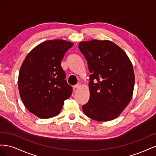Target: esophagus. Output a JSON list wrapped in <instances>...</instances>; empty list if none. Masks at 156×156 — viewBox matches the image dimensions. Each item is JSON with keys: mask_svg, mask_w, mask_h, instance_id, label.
<instances>
[{"mask_svg": "<svg viewBox=\"0 0 156 156\" xmlns=\"http://www.w3.org/2000/svg\"><path fill=\"white\" fill-rule=\"evenodd\" d=\"M80 87H81V83H78L77 84H75V86H73V88H74V89H75V88H79Z\"/></svg>", "mask_w": 156, "mask_h": 156, "instance_id": "1", "label": "esophagus"}]
</instances>
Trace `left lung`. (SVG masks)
Returning <instances> with one entry per match:
<instances>
[{
	"label": "left lung",
	"instance_id": "obj_1",
	"mask_svg": "<svg viewBox=\"0 0 156 156\" xmlns=\"http://www.w3.org/2000/svg\"><path fill=\"white\" fill-rule=\"evenodd\" d=\"M78 47L91 73L90 99L83 105L84 113L99 122L116 119L133 96L135 74L129 57L109 40L81 41Z\"/></svg>",
	"mask_w": 156,
	"mask_h": 156
}]
</instances>
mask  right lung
I'll list each match as a JSON object with an SVG mask.
<instances>
[{
  "label": "right lung",
  "mask_w": 156,
  "mask_h": 156,
  "mask_svg": "<svg viewBox=\"0 0 156 156\" xmlns=\"http://www.w3.org/2000/svg\"><path fill=\"white\" fill-rule=\"evenodd\" d=\"M73 43L62 40L42 42L27 55L20 68L18 88L25 107L40 119L58 115L72 93L61 61Z\"/></svg>",
  "instance_id": "obj_1"
}]
</instances>
